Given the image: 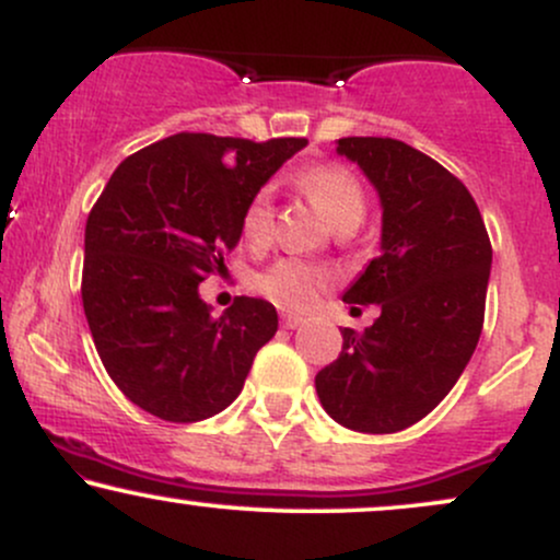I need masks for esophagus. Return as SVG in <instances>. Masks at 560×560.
I'll return each mask as SVG.
<instances>
[{"label": "esophagus", "mask_w": 560, "mask_h": 560, "mask_svg": "<svg viewBox=\"0 0 560 560\" xmlns=\"http://www.w3.org/2000/svg\"><path fill=\"white\" fill-rule=\"evenodd\" d=\"M281 324H284L287 329H298L300 324H305V316H300V313L287 311V313H281Z\"/></svg>", "instance_id": "1"}]
</instances>
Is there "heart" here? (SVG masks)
Listing matches in <instances>:
<instances>
[{
    "label": "heart",
    "mask_w": 560,
    "mask_h": 560,
    "mask_svg": "<svg viewBox=\"0 0 560 560\" xmlns=\"http://www.w3.org/2000/svg\"><path fill=\"white\" fill-rule=\"evenodd\" d=\"M300 189L316 202V208L326 215L334 229L358 226L365 213V191L358 176L339 163H320L302 171L298 178ZM273 229V205L271 191H255L242 210V234L253 247H262L271 240ZM331 271L298 258L276 260L268 271L260 273L258 289L266 298L281 305L305 307L318 298V292L329 284Z\"/></svg>",
    "instance_id": "b5f03b06"
}]
</instances>
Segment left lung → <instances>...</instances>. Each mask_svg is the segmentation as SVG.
Returning a JSON list of instances; mask_svg holds the SVG:
<instances>
[{"label":"left lung","mask_w":560,"mask_h":560,"mask_svg":"<svg viewBox=\"0 0 560 560\" xmlns=\"http://www.w3.org/2000/svg\"><path fill=\"white\" fill-rule=\"evenodd\" d=\"M337 152L382 199V253L342 300L382 313L363 334L342 329L316 392L342 427L392 434L432 413L471 361L492 244L471 191L436 160L387 137L339 139Z\"/></svg>","instance_id":"1"}]
</instances>
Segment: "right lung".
I'll list each match as a JSON object with an SVG mask.
<instances>
[{
    "mask_svg": "<svg viewBox=\"0 0 560 560\" xmlns=\"http://www.w3.org/2000/svg\"><path fill=\"white\" fill-rule=\"evenodd\" d=\"M307 139L176 133L128 155L83 236L81 300L102 365L163 421L191 423L236 400L279 329L271 302L236 298L213 316L199 281L221 273L242 210Z\"/></svg>",
    "mask_w": 560,
    "mask_h": 560,
    "instance_id": "add662e5",
    "label": "right lung"
}]
</instances>
